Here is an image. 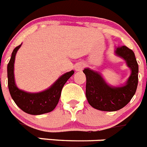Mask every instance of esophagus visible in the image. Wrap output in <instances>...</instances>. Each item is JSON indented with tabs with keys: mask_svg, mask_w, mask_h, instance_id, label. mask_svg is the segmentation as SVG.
<instances>
[{
	"mask_svg": "<svg viewBox=\"0 0 147 147\" xmlns=\"http://www.w3.org/2000/svg\"><path fill=\"white\" fill-rule=\"evenodd\" d=\"M83 67H84L83 62H79V63L76 64V66H75V70H76V71H81Z\"/></svg>",
	"mask_w": 147,
	"mask_h": 147,
	"instance_id": "obj_1",
	"label": "esophagus"
}]
</instances>
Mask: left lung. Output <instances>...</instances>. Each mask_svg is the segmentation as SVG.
I'll return each instance as SVG.
<instances>
[{
	"instance_id": "8db88e82",
	"label": "left lung",
	"mask_w": 147,
	"mask_h": 147,
	"mask_svg": "<svg viewBox=\"0 0 147 147\" xmlns=\"http://www.w3.org/2000/svg\"><path fill=\"white\" fill-rule=\"evenodd\" d=\"M116 56L123 59L131 70L126 83L121 86H111L106 82L100 72L86 67V95L88 103L97 110L115 111L126 106L136 92L138 82V65L135 53L126 46L115 47Z\"/></svg>"
}]
</instances>
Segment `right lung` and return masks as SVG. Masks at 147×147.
Wrapping results in <instances>:
<instances>
[{
  "instance_id": "obj_1",
  "label": "right lung",
  "mask_w": 147,
  "mask_h": 147,
  "mask_svg": "<svg viewBox=\"0 0 147 147\" xmlns=\"http://www.w3.org/2000/svg\"><path fill=\"white\" fill-rule=\"evenodd\" d=\"M21 45L14 49L7 65L8 87L11 96L16 105L27 114L38 115L51 112L58 104L64 85L74 74V71H71L64 74L51 87L41 92L30 93L21 90L17 87L15 81L14 64L16 53Z\"/></svg>"
}]
</instances>
